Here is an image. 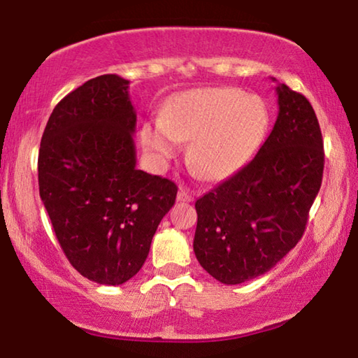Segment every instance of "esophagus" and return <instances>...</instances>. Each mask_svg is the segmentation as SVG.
Listing matches in <instances>:
<instances>
[{
	"mask_svg": "<svg viewBox=\"0 0 358 358\" xmlns=\"http://www.w3.org/2000/svg\"><path fill=\"white\" fill-rule=\"evenodd\" d=\"M193 199H194V196L191 194L188 189L180 188L178 194H177V201H180V203H191V201H193Z\"/></svg>",
	"mask_w": 358,
	"mask_h": 358,
	"instance_id": "1",
	"label": "esophagus"
}]
</instances>
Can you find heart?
Listing matches in <instances>:
<instances>
[{
    "label": "heart",
    "instance_id": "heart-1",
    "mask_svg": "<svg viewBox=\"0 0 358 358\" xmlns=\"http://www.w3.org/2000/svg\"><path fill=\"white\" fill-rule=\"evenodd\" d=\"M268 127L263 102L231 87L194 89L165 105L160 118L141 127V144L165 165L189 143L188 164L208 180H224L243 167L259 148Z\"/></svg>",
    "mask_w": 358,
    "mask_h": 358
}]
</instances>
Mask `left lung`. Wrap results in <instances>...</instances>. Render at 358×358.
<instances>
[{
  "instance_id": "1",
  "label": "left lung",
  "mask_w": 358,
  "mask_h": 358,
  "mask_svg": "<svg viewBox=\"0 0 358 358\" xmlns=\"http://www.w3.org/2000/svg\"><path fill=\"white\" fill-rule=\"evenodd\" d=\"M275 90L278 120L258 154L194 204L196 258L227 285L268 273L299 243L323 180L313 107L285 84Z\"/></svg>"
}]
</instances>
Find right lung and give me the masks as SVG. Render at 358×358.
Instances as JSON below:
<instances>
[{
    "label": "right lung",
    "instance_id": "obj_1",
    "mask_svg": "<svg viewBox=\"0 0 358 358\" xmlns=\"http://www.w3.org/2000/svg\"><path fill=\"white\" fill-rule=\"evenodd\" d=\"M129 80L103 74L58 102L38 150V189L73 268L120 285L139 273L177 185L136 169Z\"/></svg>",
    "mask_w": 358,
    "mask_h": 358
}]
</instances>
